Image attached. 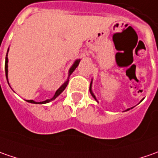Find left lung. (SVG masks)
Segmentation results:
<instances>
[{"mask_svg": "<svg viewBox=\"0 0 158 158\" xmlns=\"http://www.w3.org/2000/svg\"><path fill=\"white\" fill-rule=\"evenodd\" d=\"M89 91H90V93H91V95H92V97H93V98H94L95 99H96V98H95L94 94H93V93H92V91H91V89H90V88H89ZM96 100H97V99H96Z\"/></svg>", "mask_w": 158, "mask_h": 158, "instance_id": "8db88e82", "label": "left lung"}]
</instances>
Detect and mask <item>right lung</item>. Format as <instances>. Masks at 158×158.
I'll return each instance as SVG.
<instances>
[{
	"instance_id": "right-lung-1",
	"label": "right lung",
	"mask_w": 158,
	"mask_h": 158,
	"mask_svg": "<svg viewBox=\"0 0 158 158\" xmlns=\"http://www.w3.org/2000/svg\"><path fill=\"white\" fill-rule=\"evenodd\" d=\"M8 51H9V50H8ZM6 56H8V52H7V55H6ZM79 61H80L79 60H76V62L74 63V65L72 66V68H71L69 70V76L71 75V74H72V73H73V71L76 69V68L77 67V66H78V64H79ZM5 73H6V77H7V79H8V58L7 57H6V60H5ZM68 83H69V80L65 82L63 85H62V86H61V87L57 91L55 92V94H54V96H53V98H52V99H47V100L43 101V102H40V103H37V102H35V101H33V100H27V101L29 102V103H32V104H46V103H49L50 101L55 99L58 96H59V95L60 94V93L63 91L64 89H66V87H67Z\"/></svg>"
}]
</instances>
